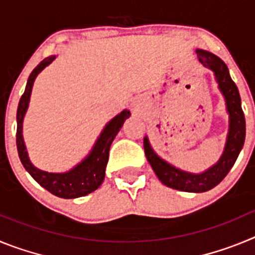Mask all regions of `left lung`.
<instances>
[{
  "mask_svg": "<svg viewBox=\"0 0 255 255\" xmlns=\"http://www.w3.org/2000/svg\"><path fill=\"white\" fill-rule=\"evenodd\" d=\"M195 53L200 64L213 71L229 114V132L221 157L203 172H189L161 158L150 145L148 136H144L145 157L159 181L168 188L186 193H204L217 186L233 168L245 140V117L242 100L238 87L230 76L226 64L220 57L204 49H195Z\"/></svg>",
  "mask_w": 255,
  "mask_h": 255,
  "instance_id": "obj_1",
  "label": "left lung"
}]
</instances>
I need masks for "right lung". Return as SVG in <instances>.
<instances>
[{
	"instance_id": "right-lung-1",
	"label": "right lung",
	"mask_w": 255,
	"mask_h": 255,
	"mask_svg": "<svg viewBox=\"0 0 255 255\" xmlns=\"http://www.w3.org/2000/svg\"><path fill=\"white\" fill-rule=\"evenodd\" d=\"M55 58V55L44 58L29 75L25 92L20 98L19 106H17L16 147L20 161H21L24 168L30 173V176L42 188H44L58 198L74 199V198L85 197V195L91 194V193H93L94 190L100 188L101 184L105 180L110 147H111L117 132L120 131V129L123 128L125 120L129 119L131 114H130L129 110H124L120 114L116 115L111 121H108L102 131H101L100 136L97 138L91 152L88 153L85 158H83L82 161L75 164L73 168H70L69 171H65V172H48V171H43L35 167L34 164L31 163L28 150H26L25 141H24V136H22V123H24V117H25L26 111H28L31 89H33L35 79H37V76L39 75L42 70L46 69L48 65L52 64V61Z\"/></svg>"
}]
</instances>
